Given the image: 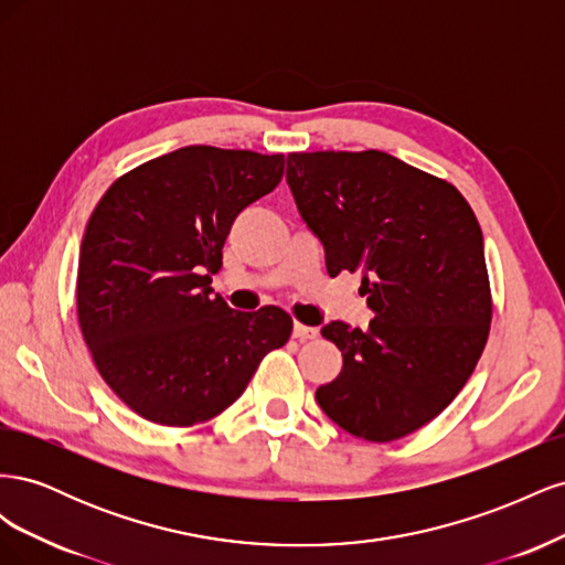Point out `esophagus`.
<instances>
[{"label":"esophagus","mask_w":565,"mask_h":565,"mask_svg":"<svg viewBox=\"0 0 565 565\" xmlns=\"http://www.w3.org/2000/svg\"><path fill=\"white\" fill-rule=\"evenodd\" d=\"M292 334H295L299 341H306V339H316V337H318V328H311V324H301V322H295Z\"/></svg>","instance_id":"1"}]
</instances>
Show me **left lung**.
I'll list each match as a JSON object with an SVG mask.
<instances>
[{
  "label": "left lung",
  "mask_w": 565,
  "mask_h": 565,
  "mask_svg": "<svg viewBox=\"0 0 565 565\" xmlns=\"http://www.w3.org/2000/svg\"><path fill=\"white\" fill-rule=\"evenodd\" d=\"M287 185L324 266L361 273L365 330L320 334L344 355L316 401L372 443L417 431L446 409L483 353L490 285L481 226L455 185L382 150L289 152Z\"/></svg>",
  "instance_id": "8db88e82"
}]
</instances>
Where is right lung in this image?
Returning a JSON list of instances; mask_svg holds the SVG:
<instances>
[{
  "label": "right lung",
  "instance_id": "1",
  "mask_svg": "<svg viewBox=\"0 0 565 565\" xmlns=\"http://www.w3.org/2000/svg\"><path fill=\"white\" fill-rule=\"evenodd\" d=\"M282 156L185 146L117 179L79 245L77 316L100 377L136 415L193 426L243 396L292 318L212 297L243 210L282 179Z\"/></svg>",
  "mask_w": 565,
  "mask_h": 565
}]
</instances>
